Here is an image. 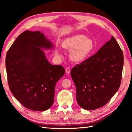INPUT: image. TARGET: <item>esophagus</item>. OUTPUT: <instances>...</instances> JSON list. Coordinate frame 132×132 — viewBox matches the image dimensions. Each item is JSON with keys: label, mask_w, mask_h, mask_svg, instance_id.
Returning a JSON list of instances; mask_svg holds the SVG:
<instances>
[{"label": "esophagus", "mask_w": 132, "mask_h": 132, "mask_svg": "<svg viewBox=\"0 0 132 132\" xmlns=\"http://www.w3.org/2000/svg\"><path fill=\"white\" fill-rule=\"evenodd\" d=\"M65 70H66V72L67 74H69L70 72V69L69 68H66Z\"/></svg>", "instance_id": "esophagus-1"}]
</instances>
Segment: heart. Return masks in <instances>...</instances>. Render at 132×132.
<instances>
[{"label":"heart","instance_id":"b5f03b06","mask_svg":"<svg viewBox=\"0 0 132 132\" xmlns=\"http://www.w3.org/2000/svg\"><path fill=\"white\" fill-rule=\"evenodd\" d=\"M62 46L64 49L71 50L69 56L72 61L80 62L90 55L95 49V44L93 40L87 38L86 36L77 35L65 39ZM55 53L58 55H61L60 50H56Z\"/></svg>","mask_w":132,"mask_h":132}]
</instances>
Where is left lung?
I'll return each mask as SVG.
<instances>
[{
  "instance_id": "obj_1",
  "label": "left lung",
  "mask_w": 132,
  "mask_h": 132,
  "mask_svg": "<svg viewBox=\"0 0 132 132\" xmlns=\"http://www.w3.org/2000/svg\"><path fill=\"white\" fill-rule=\"evenodd\" d=\"M123 64L122 51L112 36L96 54L71 69L80 107L94 110L110 100L120 86Z\"/></svg>"
}]
</instances>
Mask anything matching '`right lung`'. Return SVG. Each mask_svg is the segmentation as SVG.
Listing matches in <instances>:
<instances>
[{
	"label": "right lung",
	"mask_w": 132,
	"mask_h": 132,
	"mask_svg": "<svg viewBox=\"0 0 132 132\" xmlns=\"http://www.w3.org/2000/svg\"><path fill=\"white\" fill-rule=\"evenodd\" d=\"M52 47L43 33L26 30L7 53L5 67L10 91L30 110L44 111L52 105L55 85L65 72L61 65L50 64L40 49Z\"/></svg>",
	"instance_id": "1"
}]
</instances>
